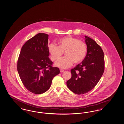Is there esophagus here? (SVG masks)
Returning <instances> with one entry per match:
<instances>
[{
	"label": "esophagus",
	"mask_w": 124,
	"mask_h": 124,
	"mask_svg": "<svg viewBox=\"0 0 124 124\" xmlns=\"http://www.w3.org/2000/svg\"><path fill=\"white\" fill-rule=\"evenodd\" d=\"M60 72H63L64 71V70L63 69H60Z\"/></svg>",
	"instance_id": "34e87169"
}]
</instances>
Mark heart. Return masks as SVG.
Wrapping results in <instances>:
<instances>
[{
	"label": "heart",
	"mask_w": 124,
	"mask_h": 124,
	"mask_svg": "<svg viewBox=\"0 0 124 124\" xmlns=\"http://www.w3.org/2000/svg\"><path fill=\"white\" fill-rule=\"evenodd\" d=\"M59 46L51 43L48 50L52 61L59 60L64 52L65 57L55 63V65L62 69L68 68L73 64L82 62L87 54V46L84 41L71 36H66L59 40Z\"/></svg>",
	"instance_id": "obj_1"
}]
</instances>
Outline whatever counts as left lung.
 Wrapping results in <instances>:
<instances>
[{
	"instance_id": "1",
	"label": "left lung",
	"mask_w": 124,
	"mask_h": 124,
	"mask_svg": "<svg viewBox=\"0 0 124 124\" xmlns=\"http://www.w3.org/2000/svg\"><path fill=\"white\" fill-rule=\"evenodd\" d=\"M87 46L84 60L71 70V78L66 82L68 88L75 94H83L93 89L104 71V53L94 40L85 36Z\"/></svg>"
}]
</instances>
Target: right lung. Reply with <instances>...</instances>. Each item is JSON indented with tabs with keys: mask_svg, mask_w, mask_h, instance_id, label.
<instances>
[{
	"mask_svg": "<svg viewBox=\"0 0 124 124\" xmlns=\"http://www.w3.org/2000/svg\"><path fill=\"white\" fill-rule=\"evenodd\" d=\"M48 35L39 33L22 46L17 64L18 74L25 88L35 94L44 93L49 89L52 80L60 73L52 66L49 58Z\"/></svg>",
	"mask_w": 124,
	"mask_h": 124,
	"instance_id": "right-lung-1",
	"label": "right lung"
}]
</instances>
